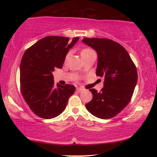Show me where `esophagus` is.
<instances>
[{
    "mask_svg": "<svg viewBox=\"0 0 157 157\" xmlns=\"http://www.w3.org/2000/svg\"><path fill=\"white\" fill-rule=\"evenodd\" d=\"M84 91V89H83L82 88H78V89H77V91L79 92V93Z\"/></svg>",
    "mask_w": 157,
    "mask_h": 157,
    "instance_id": "obj_1",
    "label": "esophagus"
}]
</instances>
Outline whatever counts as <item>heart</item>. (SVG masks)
Wrapping results in <instances>:
<instances>
[{"label":"heart","instance_id":"obj_1","mask_svg":"<svg viewBox=\"0 0 157 157\" xmlns=\"http://www.w3.org/2000/svg\"><path fill=\"white\" fill-rule=\"evenodd\" d=\"M94 51V50H93L92 49H91V48H83L82 49V50H81V52H80V54H81V56H82V57H83L84 56H85V55H88L89 53H90V52H93ZM68 54L66 55V58H68Z\"/></svg>","mask_w":157,"mask_h":157}]
</instances>
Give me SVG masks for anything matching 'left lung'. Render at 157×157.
<instances>
[{"mask_svg":"<svg viewBox=\"0 0 157 157\" xmlns=\"http://www.w3.org/2000/svg\"><path fill=\"white\" fill-rule=\"evenodd\" d=\"M82 41L97 52L96 75L104 78L100 92L89 89L93 98L85 106L95 117L111 118L132 99L138 79L136 67L124 48L111 39L84 38Z\"/></svg>","mask_w":157,"mask_h":157,"instance_id":"1","label":"left lung"}]
</instances>
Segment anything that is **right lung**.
<instances>
[{
  "label": "right lung",
  "instance_id": "1",
  "mask_svg": "<svg viewBox=\"0 0 157 157\" xmlns=\"http://www.w3.org/2000/svg\"><path fill=\"white\" fill-rule=\"evenodd\" d=\"M79 39L70 43L65 36H48L25 50L20 66V86L30 109L42 118L59 116L66 109L68 100L75 91L71 84L55 86L52 71L62 68L66 54Z\"/></svg>",
  "mask_w": 157,
  "mask_h": 157
}]
</instances>
